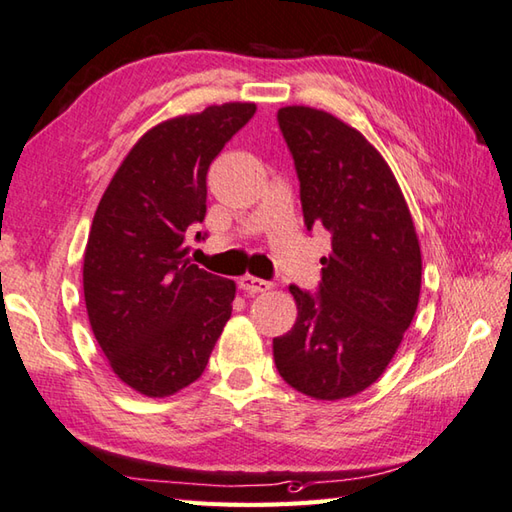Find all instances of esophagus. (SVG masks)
<instances>
[{
    "label": "esophagus",
    "mask_w": 512,
    "mask_h": 512,
    "mask_svg": "<svg viewBox=\"0 0 512 512\" xmlns=\"http://www.w3.org/2000/svg\"><path fill=\"white\" fill-rule=\"evenodd\" d=\"M238 287L243 289V292L258 294V292H267V289L272 287V283H269V281H263V278H256V276H249V274H245V276L240 278V281H238Z\"/></svg>",
    "instance_id": "esophagus-1"
}]
</instances>
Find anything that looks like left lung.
I'll list each match as a JSON object with an SVG mask.
<instances>
[{
  "label": "left lung",
  "instance_id": "1",
  "mask_svg": "<svg viewBox=\"0 0 512 512\" xmlns=\"http://www.w3.org/2000/svg\"><path fill=\"white\" fill-rule=\"evenodd\" d=\"M276 118L305 225L330 231L332 254L316 294L289 285L298 316L274 339V361L307 397H354L388 368L417 312L419 238L397 178L359 131L310 106H283Z\"/></svg>",
  "mask_w": 512,
  "mask_h": 512
}]
</instances>
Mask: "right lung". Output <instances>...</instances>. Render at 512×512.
Masks as SVG:
<instances>
[{
	"instance_id": "add662e5",
	"label": "right lung",
	"mask_w": 512,
	"mask_h": 512,
	"mask_svg": "<svg viewBox=\"0 0 512 512\" xmlns=\"http://www.w3.org/2000/svg\"><path fill=\"white\" fill-rule=\"evenodd\" d=\"M254 113L229 102L153 127L95 211L84 252L91 330L113 372L147 397L194 383L231 316L236 283L191 263L185 236L205 220L209 165Z\"/></svg>"
}]
</instances>
